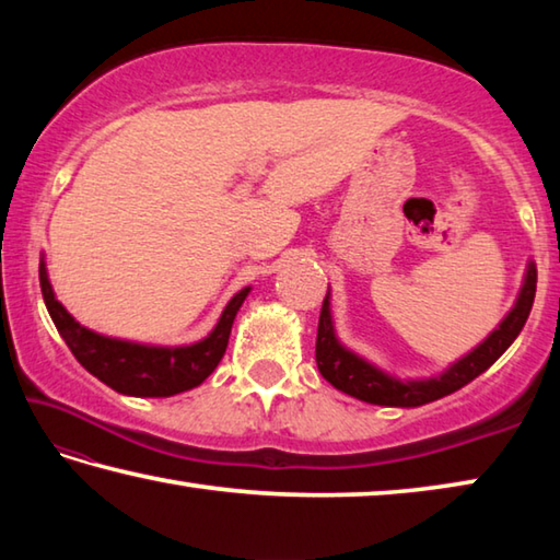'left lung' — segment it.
Here are the masks:
<instances>
[{
    "label": "left lung",
    "instance_id": "8db88e82",
    "mask_svg": "<svg viewBox=\"0 0 560 560\" xmlns=\"http://www.w3.org/2000/svg\"><path fill=\"white\" fill-rule=\"evenodd\" d=\"M536 296V264L528 261L524 287L518 291V299L514 308L509 311L506 318L501 320L499 328L491 330L485 338V343L452 363L447 371L438 377H424V381H397V377L387 375L381 368L368 363L365 358L355 355L340 343L334 328V316H330V291L326 293L324 306H320L318 318V338H316V363L320 375L338 387L340 393L371 405H385V407H420L440 400L444 395H452L459 390L474 377L481 375L489 365L497 363V358L514 343L516 336L524 328L526 318L530 314Z\"/></svg>",
    "mask_w": 560,
    "mask_h": 560
}]
</instances>
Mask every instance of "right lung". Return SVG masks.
<instances>
[{"label": "right lung", "instance_id": "add662e5", "mask_svg": "<svg viewBox=\"0 0 560 560\" xmlns=\"http://www.w3.org/2000/svg\"><path fill=\"white\" fill-rule=\"evenodd\" d=\"M39 283L54 326L66 340V346L71 348L75 360L91 375H96L101 383H106L116 393L132 397H170L205 383L214 368L220 365L226 343H230L236 311L252 291V287H244L240 293H234V299L226 303L210 336L197 340L192 346L167 348L108 338L83 328L56 301L44 259L39 264Z\"/></svg>", "mask_w": 560, "mask_h": 560}]
</instances>
